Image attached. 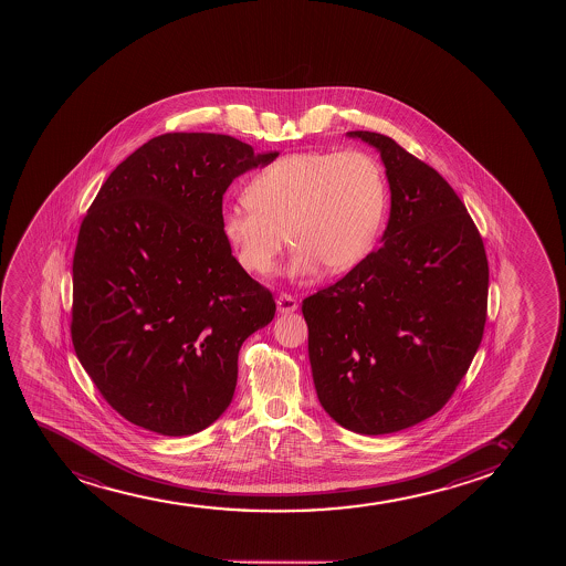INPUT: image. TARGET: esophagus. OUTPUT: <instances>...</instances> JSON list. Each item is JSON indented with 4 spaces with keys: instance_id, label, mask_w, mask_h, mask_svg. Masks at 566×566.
<instances>
[{
    "instance_id": "1",
    "label": "esophagus",
    "mask_w": 566,
    "mask_h": 566,
    "mask_svg": "<svg viewBox=\"0 0 566 566\" xmlns=\"http://www.w3.org/2000/svg\"><path fill=\"white\" fill-rule=\"evenodd\" d=\"M298 310V302L291 294H280L277 296V312L280 313H293Z\"/></svg>"
}]
</instances>
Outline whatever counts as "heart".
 Instances as JSON below:
<instances>
[{
  "mask_svg": "<svg viewBox=\"0 0 566 566\" xmlns=\"http://www.w3.org/2000/svg\"><path fill=\"white\" fill-rule=\"evenodd\" d=\"M249 203L222 213V234L241 266L270 275L289 240V273L307 280L358 266L384 227L389 189L381 163L364 150H307L268 164L245 190ZM287 230L285 233L284 230Z\"/></svg>",
  "mask_w": 566,
  "mask_h": 566,
  "instance_id": "obj_1",
  "label": "heart"
}]
</instances>
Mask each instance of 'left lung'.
<instances>
[{
	"instance_id": "8db88e82",
	"label": "left lung",
	"mask_w": 566,
	"mask_h": 566,
	"mask_svg": "<svg viewBox=\"0 0 566 566\" xmlns=\"http://www.w3.org/2000/svg\"><path fill=\"white\" fill-rule=\"evenodd\" d=\"M390 214L381 245L302 302L318 402L344 429L390 434L442 410L488 318L485 248L461 198L429 164L376 132Z\"/></svg>"
}]
</instances>
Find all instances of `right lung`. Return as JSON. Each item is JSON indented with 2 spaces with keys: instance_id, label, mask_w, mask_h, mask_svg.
Wrapping results in <instances>:
<instances>
[{
  "instance_id": "obj_1",
  "label": "right lung",
  "mask_w": 566,
  "mask_h": 566,
  "mask_svg": "<svg viewBox=\"0 0 566 566\" xmlns=\"http://www.w3.org/2000/svg\"><path fill=\"white\" fill-rule=\"evenodd\" d=\"M280 153L235 137H153L111 171L78 230L72 339L102 397L156 434L224 413L243 342L275 302L222 234V196Z\"/></svg>"
}]
</instances>
